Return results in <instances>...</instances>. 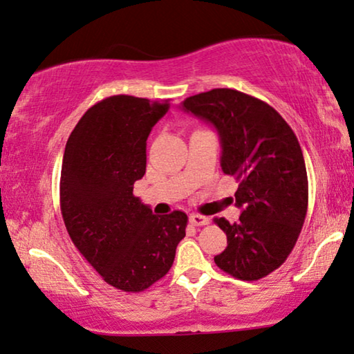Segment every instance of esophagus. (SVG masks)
<instances>
[{
	"mask_svg": "<svg viewBox=\"0 0 354 354\" xmlns=\"http://www.w3.org/2000/svg\"><path fill=\"white\" fill-rule=\"evenodd\" d=\"M189 221H191L192 226H205L210 223V220H208L207 216L198 215V213H192V215L189 216Z\"/></svg>",
	"mask_w": 354,
	"mask_h": 354,
	"instance_id": "34e87169",
	"label": "esophagus"
}]
</instances>
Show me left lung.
<instances>
[{
    "label": "left lung",
    "instance_id": "obj_1",
    "mask_svg": "<svg viewBox=\"0 0 354 354\" xmlns=\"http://www.w3.org/2000/svg\"><path fill=\"white\" fill-rule=\"evenodd\" d=\"M183 109L216 128L223 173L239 181V221L215 218L227 236L216 266L241 281H258L287 260L305 223L308 176L300 142L270 104L237 89L196 94Z\"/></svg>",
    "mask_w": 354,
    "mask_h": 354
}]
</instances>
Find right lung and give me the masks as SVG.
Instances as JSON below:
<instances>
[{
    "instance_id": "add662e5",
    "label": "right lung",
    "mask_w": 354,
    "mask_h": 354,
    "mask_svg": "<svg viewBox=\"0 0 354 354\" xmlns=\"http://www.w3.org/2000/svg\"><path fill=\"white\" fill-rule=\"evenodd\" d=\"M170 101L118 94L89 107L68 136L61 212L73 245L107 283L142 292L170 271L187 215L157 216L133 196L146 141Z\"/></svg>"
}]
</instances>
